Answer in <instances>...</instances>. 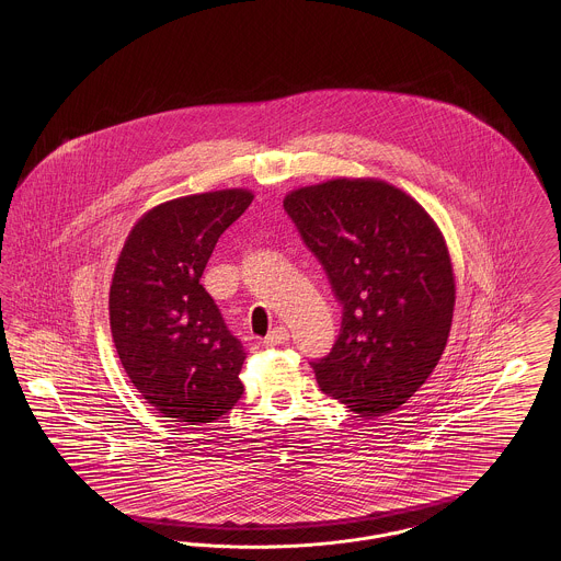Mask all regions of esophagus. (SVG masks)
I'll use <instances>...</instances> for the list:
<instances>
[{"label":"esophagus","instance_id":"1","mask_svg":"<svg viewBox=\"0 0 561 561\" xmlns=\"http://www.w3.org/2000/svg\"><path fill=\"white\" fill-rule=\"evenodd\" d=\"M288 339H290V332H288L284 325H277V328H273L267 336H265V345H267V347H275V345L286 343Z\"/></svg>","mask_w":561,"mask_h":561}]
</instances>
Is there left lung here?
<instances>
[{"instance_id":"obj_1","label":"left lung","mask_w":561,"mask_h":561,"mask_svg":"<svg viewBox=\"0 0 561 561\" xmlns=\"http://www.w3.org/2000/svg\"><path fill=\"white\" fill-rule=\"evenodd\" d=\"M284 208L343 305L321 391L362 419L398 410L435 370L453 325V261L437 222L378 179L294 188Z\"/></svg>"}]
</instances>
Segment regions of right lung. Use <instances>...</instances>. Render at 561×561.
Listing matches in <instances>:
<instances>
[{
  "label": "right lung",
  "mask_w": 561,
  "mask_h": 561,
  "mask_svg": "<svg viewBox=\"0 0 561 561\" xmlns=\"http://www.w3.org/2000/svg\"><path fill=\"white\" fill-rule=\"evenodd\" d=\"M252 199L248 188H220L163 202L136 220L119 252L113 343L142 400L174 423H214L243 393L245 353L199 277Z\"/></svg>",
  "instance_id": "right-lung-1"
}]
</instances>
